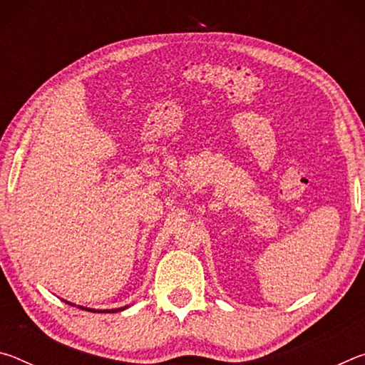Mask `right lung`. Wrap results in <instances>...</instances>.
<instances>
[{
    "label": "right lung",
    "mask_w": 365,
    "mask_h": 365,
    "mask_svg": "<svg viewBox=\"0 0 365 365\" xmlns=\"http://www.w3.org/2000/svg\"><path fill=\"white\" fill-rule=\"evenodd\" d=\"M63 301H66V299H63ZM67 304H71V306H76L73 304V302H69V301H66ZM78 309H83V311H88V312H120V311H123V309H127L128 306H123V307H117V309H90V307H83V306H77Z\"/></svg>",
    "instance_id": "right-lung-1"
}]
</instances>
